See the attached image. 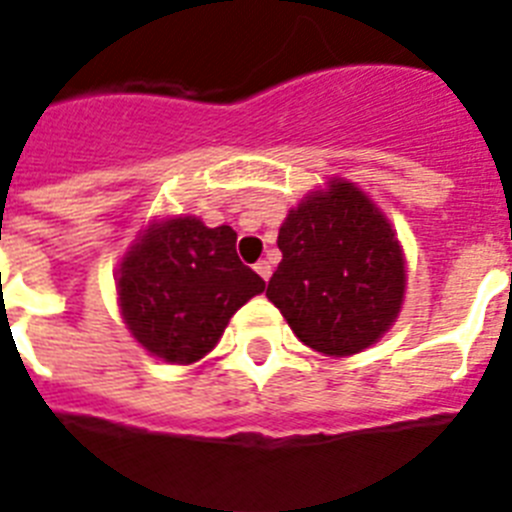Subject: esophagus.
Here are the masks:
<instances>
[{
  "mask_svg": "<svg viewBox=\"0 0 512 512\" xmlns=\"http://www.w3.org/2000/svg\"><path fill=\"white\" fill-rule=\"evenodd\" d=\"M255 270H257V276L263 278V281H270V273H273V268H270L268 260H260V263L255 265Z\"/></svg>",
  "mask_w": 512,
  "mask_h": 512,
  "instance_id": "obj_1",
  "label": "esophagus"
}]
</instances>
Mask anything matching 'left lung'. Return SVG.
I'll list each match as a JSON object with an SVG mask.
<instances>
[{
	"label": "left lung",
	"mask_w": 512,
	"mask_h": 512,
	"mask_svg": "<svg viewBox=\"0 0 512 512\" xmlns=\"http://www.w3.org/2000/svg\"><path fill=\"white\" fill-rule=\"evenodd\" d=\"M278 249L283 260L268 281V299L309 349L359 354L401 312V244L388 218L351 182H333L289 210Z\"/></svg>",
	"instance_id": "8db88e82"
}]
</instances>
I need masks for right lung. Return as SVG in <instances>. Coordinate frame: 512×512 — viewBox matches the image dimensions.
Instances as JSON below:
<instances>
[{
  "instance_id": "obj_1",
  "label": "right lung",
  "mask_w": 512,
  "mask_h": 512,
  "mask_svg": "<svg viewBox=\"0 0 512 512\" xmlns=\"http://www.w3.org/2000/svg\"><path fill=\"white\" fill-rule=\"evenodd\" d=\"M263 289V278L236 257V231L208 229L195 216L153 223L124 255L117 278L130 333L174 364L203 359L236 309Z\"/></svg>"
}]
</instances>
